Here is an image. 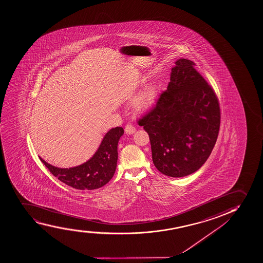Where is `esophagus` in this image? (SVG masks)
<instances>
[{"label":"esophagus","mask_w":263,"mask_h":263,"mask_svg":"<svg viewBox=\"0 0 263 263\" xmlns=\"http://www.w3.org/2000/svg\"><path fill=\"white\" fill-rule=\"evenodd\" d=\"M125 132L127 135H132V134L136 132V127H134L133 125H131V124H127V126L125 127Z\"/></svg>","instance_id":"1"}]
</instances>
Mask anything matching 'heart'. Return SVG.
Returning <instances> with one entry per match:
<instances>
[{
	"label": "heart",
	"mask_w": 263,
	"mask_h": 263,
	"mask_svg": "<svg viewBox=\"0 0 263 263\" xmlns=\"http://www.w3.org/2000/svg\"><path fill=\"white\" fill-rule=\"evenodd\" d=\"M156 99V89L153 87L147 88L143 94L141 95L137 101V106L139 110H144L153 106Z\"/></svg>",
	"instance_id": "obj_1"
}]
</instances>
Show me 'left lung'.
I'll return each mask as SVG.
<instances>
[{
  "label": "left lung",
  "mask_w": 263,
  "mask_h": 263,
  "mask_svg": "<svg viewBox=\"0 0 263 263\" xmlns=\"http://www.w3.org/2000/svg\"><path fill=\"white\" fill-rule=\"evenodd\" d=\"M194 65L186 59L175 62L167 89L138 120L149 135L156 168L171 177H183L200 168L220 129L217 97Z\"/></svg>",
  "instance_id": "8db88e82"
}]
</instances>
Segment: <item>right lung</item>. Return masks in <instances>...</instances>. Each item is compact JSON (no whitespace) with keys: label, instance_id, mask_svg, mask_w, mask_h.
<instances>
[{"label":"right lung","instance_id":"add662e5","mask_svg":"<svg viewBox=\"0 0 263 263\" xmlns=\"http://www.w3.org/2000/svg\"><path fill=\"white\" fill-rule=\"evenodd\" d=\"M124 129L117 127L109 130L102 140L99 148L87 162L70 168H59L41 161L49 172L59 181L77 190H96L101 188L112 178L118 160V143Z\"/></svg>","mask_w":263,"mask_h":263}]
</instances>
